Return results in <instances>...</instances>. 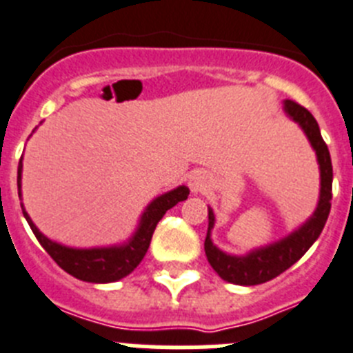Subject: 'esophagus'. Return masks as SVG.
Instances as JSON below:
<instances>
[{"label": "esophagus", "instance_id": "obj_1", "mask_svg": "<svg viewBox=\"0 0 353 353\" xmlns=\"http://www.w3.org/2000/svg\"><path fill=\"white\" fill-rule=\"evenodd\" d=\"M190 188L194 194H199L202 190L206 188V177L201 176V174H195V176L190 177Z\"/></svg>", "mask_w": 353, "mask_h": 353}]
</instances>
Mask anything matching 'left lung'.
I'll return each mask as SVG.
<instances>
[{
  "label": "left lung",
  "mask_w": 353,
  "mask_h": 353,
  "mask_svg": "<svg viewBox=\"0 0 353 353\" xmlns=\"http://www.w3.org/2000/svg\"><path fill=\"white\" fill-rule=\"evenodd\" d=\"M284 112L304 130L305 137L316 152L318 165H320V201H318L316 210L309 216L307 222L302 223L296 231L288 234L283 240L275 241V243L250 250L245 256H229L211 241L214 213L210 208L208 210L210 225H208L204 250H206V257L211 268L228 283L240 284V286H256V284L272 281L283 272H286L318 240V236L323 231L325 222L329 219L330 199H332V161H330L329 147L321 139L318 122L304 106H300L295 101L286 99L284 101Z\"/></svg>",
  "instance_id": "obj_1"
}]
</instances>
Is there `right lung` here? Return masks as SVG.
I'll use <instances>...</instances> for the list:
<instances>
[{"mask_svg": "<svg viewBox=\"0 0 353 353\" xmlns=\"http://www.w3.org/2000/svg\"><path fill=\"white\" fill-rule=\"evenodd\" d=\"M21 174H23V158L17 168V188H19L21 197ZM190 190L186 186H177L167 194L159 195L145 208L142 219H140L139 229L134 231L130 240L122 245H113V247H99V249H70L65 245H60L57 241H51L46 238L35 223L28 216V213L23 210L24 219L30 223L33 234L39 240V243L44 247L46 252L53 257L62 270L72 277L85 281V283H115L121 281L125 275H130L140 261L145 256L149 245H151L152 232L163 214L170 208H174L177 202L188 199ZM23 206V204H21Z\"/></svg>", "mask_w": 353, "mask_h": 353, "instance_id": "1", "label": "right lung"}]
</instances>
